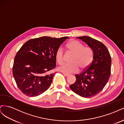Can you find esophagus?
Returning a JSON list of instances; mask_svg holds the SVG:
<instances>
[{"label": "esophagus", "mask_w": 124, "mask_h": 124, "mask_svg": "<svg viewBox=\"0 0 124 124\" xmlns=\"http://www.w3.org/2000/svg\"><path fill=\"white\" fill-rule=\"evenodd\" d=\"M62 74H63V76H65V77H68V76H69V74H68V73H66L63 72V73H62Z\"/></svg>", "instance_id": "1"}]
</instances>
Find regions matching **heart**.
I'll return each instance as SVG.
<instances>
[{
  "mask_svg": "<svg viewBox=\"0 0 124 124\" xmlns=\"http://www.w3.org/2000/svg\"><path fill=\"white\" fill-rule=\"evenodd\" d=\"M68 51L73 53L71 58V62L66 63L58 67L61 72L68 73L76 72L78 70H84L91 64L93 56V51L91 47L84 46V44L77 40H72L67 44ZM64 52L62 47H59L56 52L55 57L59 64L64 62Z\"/></svg>",
  "mask_w": 124,
  "mask_h": 124,
  "instance_id": "obj_1",
  "label": "heart"
}]
</instances>
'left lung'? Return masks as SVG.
<instances>
[{
	"mask_svg": "<svg viewBox=\"0 0 124 124\" xmlns=\"http://www.w3.org/2000/svg\"><path fill=\"white\" fill-rule=\"evenodd\" d=\"M92 48L93 56L88 68L76 75V81L70 88L84 98L96 96L104 87L111 75V57L108 48L100 41L88 36L77 37Z\"/></svg>",
	"mask_w": 124,
	"mask_h": 124,
	"instance_id": "left-lung-1",
	"label": "left lung"
}]
</instances>
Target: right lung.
Listing matches in <instances>:
<instances>
[{"instance_id":"right-lung-1","label":"right lung","mask_w":124,"mask_h":124,"mask_svg":"<svg viewBox=\"0 0 124 124\" xmlns=\"http://www.w3.org/2000/svg\"><path fill=\"white\" fill-rule=\"evenodd\" d=\"M68 37H42L27 41L14 58L12 72L17 87L24 94L36 97L50 87L56 67V52Z\"/></svg>"}]
</instances>
